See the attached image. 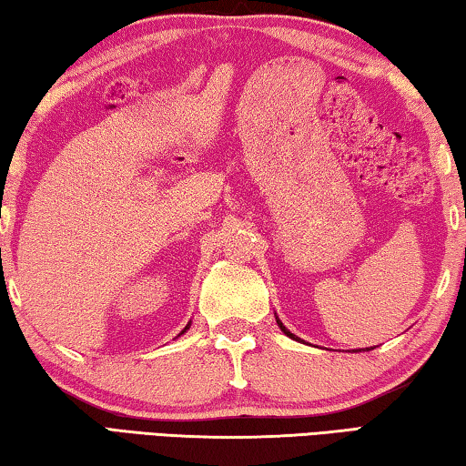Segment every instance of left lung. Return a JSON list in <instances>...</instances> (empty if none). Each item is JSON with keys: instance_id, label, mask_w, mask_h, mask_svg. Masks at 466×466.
I'll list each match as a JSON object with an SVG mask.
<instances>
[{"instance_id": "obj_1", "label": "left lung", "mask_w": 466, "mask_h": 466, "mask_svg": "<svg viewBox=\"0 0 466 466\" xmlns=\"http://www.w3.org/2000/svg\"><path fill=\"white\" fill-rule=\"evenodd\" d=\"M275 320H278V327H279V329L283 330V335H288L289 339H294V341H299V337H296L294 333H291V330H288V329H286V325H283V322H281V320H279L278 317H275ZM366 351H370V350H368V347H366Z\"/></svg>"}]
</instances>
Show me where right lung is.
Instances as JSON below:
<instances>
[{
	"mask_svg": "<svg viewBox=\"0 0 466 466\" xmlns=\"http://www.w3.org/2000/svg\"><path fill=\"white\" fill-rule=\"evenodd\" d=\"M188 327H191V322H188V325H187V327H185L183 330H180V333H178V337H180V335H185V333H187V330H188Z\"/></svg>",
	"mask_w": 466,
	"mask_h": 466,
	"instance_id": "obj_1",
	"label": "right lung"
}]
</instances>
